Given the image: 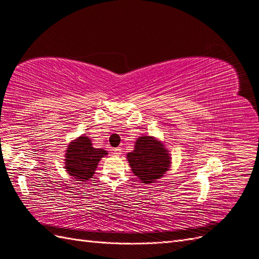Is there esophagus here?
I'll list each match as a JSON object with an SVG mask.
<instances>
[{"instance_id": "34e87169", "label": "esophagus", "mask_w": 259, "mask_h": 259, "mask_svg": "<svg viewBox=\"0 0 259 259\" xmlns=\"http://www.w3.org/2000/svg\"><path fill=\"white\" fill-rule=\"evenodd\" d=\"M113 154L116 155V156H119L122 154V148L121 147H117V148H114L113 149Z\"/></svg>"}]
</instances>
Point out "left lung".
<instances>
[{"mask_svg":"<svg viewBox=\"0 0 259 259\" xmlns=\"http://www.w3.org/2000/svg\"><path fill=\"white\" fill-rule=\"evenodd\" d=\"M132 171L142 181L150 185L163 177L171 167V156L163 143L154 136H140L134 150L126 155Z\"/></svg>","mask_w":259,"mask_h":259,"instance_id":"1","label":"left lung"}]
</instances>
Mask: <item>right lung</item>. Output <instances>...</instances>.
Here are the masks:
<instances>
[{
  "mask_svg": "<svg viewBox=\"0 0 259 259\" xmlns=\"http://www.w3.org/2000/svg\"><path fill=\"white\" fill-rule=\"evenodd\" d=\"M108 151L94 148L92 142L85 134L75 138L68 145L65 155V169L75 181L84 182L92 178L98 163Z\"/></svg>",
  "mask_w": 259,
  "mask_h": 259,
  "instance_id": "obj_1",
  "label": "right lung"
}]
</instances>
